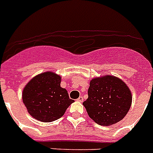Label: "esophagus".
<instances>
[{"label": "esophagus", "mask_w": 153, "mask_h": 153, "mask_svg": "<svg viewBox=\"0 0 153 153\" xmlns=\"http://www.w3.org/2000/svg\"><path fill=\"white\" fill-rule=\"evenodd\" d=\"M77 100H78L79 102H83V97L80 96L79 97V98H78Z\"/></svg>", "instance_id": "1"}]
</instances>
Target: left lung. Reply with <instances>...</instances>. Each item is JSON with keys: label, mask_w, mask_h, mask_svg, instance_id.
Wrapping results in <instances>:
<instances>
[{"label": "left lung", "mask_w": 153, "mask_h": 153, "mask_svg": "<svg viewBox=\"0 0 153 153\" xmlns=\"http://www.w3.org/2000/svg\"><path fill=\"white\" fill-rule=\"evenodd\" d=\"M88 94L83 105L90 118L100 125L108 126L120 121L131 106L129 88L125 82L112 75L93 79Z\"/></svg>", "instance_id": "8db88e82"}]
</instances>
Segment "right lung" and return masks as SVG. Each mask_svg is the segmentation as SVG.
<instances>
[{
	"mask_svg": "<svg viewBox=\"0 0 153 153\" xmlns=\"http://www.w3.org/2000/svg\"><path fill=\"white\" fill-rule=\"evenodd\" d=\"M61 77L47 71L38 74L28 82L22 93L28 112L42 122H51L65 114L74 100L65 88L60 87Z\"/></svg>",
	"mask_w": 153,
	"mask_h": 153,
	"instance_id": "add662e5",
	"label": "right lung"
}]
</instances>
